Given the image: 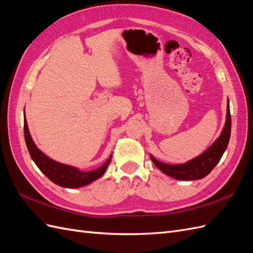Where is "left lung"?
Masks as SVG:
<instances>
[{
  "label": "left lung",
  "instance_id": "1",
  "mask_svg": "<svg viewBox=\"0 0 253 253\" xmlns=\"http://www.w3.org/2000/svg\"><path fill=\"white\" fill-rule=\"evenodd\" d=\"M231 137V114L228 99L226 107V118L221 133L217 140L196 158H193L186 164L182 165H168L154 158L151 155V159L158 169L175 179L179 180H196L205 177L217 166L221 159L224 151L228 147Z\"/></svg>",
  "mask_w": 253,
  "mask_h": 253
}]
</instances>
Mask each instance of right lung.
<instances>
[{
    "label": "right lung",
    "mask_w": 253,
    "mask_h": 253,
    "mask_svg": "<svg viewBox=\"0 0 253 253\" xmlns=\"http://www.w3.org/2000/svg\"><path fill=\"white\" fill-rule=\"evenodd\" d=\"M24 139L25 143H27L29 153L31 155V158L33 159V161L38 167V169H40L51 182H53L54 184L61 187H64V188H79V187H83L93 183L94 180L98 179L105 174L112 158V155H110L105 164L92 171H81L76 167L57 163V161L48 157L47 155H44L40 148L36 146L29 131L25 115Z\"/></svg>",
    "instance_id": "right-lung-1"
}]
</instances>
